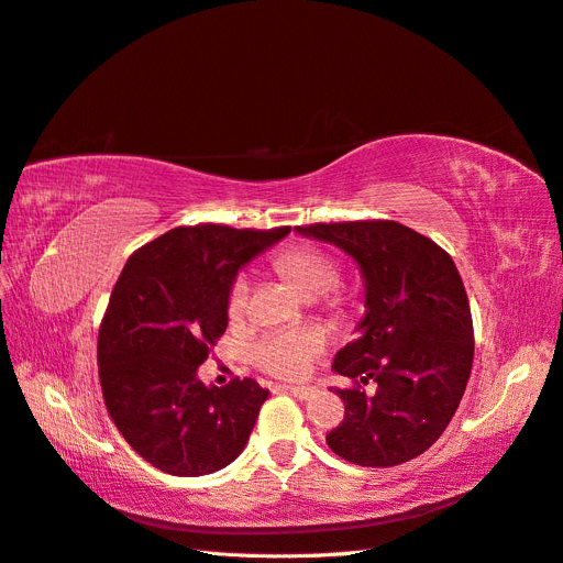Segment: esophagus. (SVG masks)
Listing matches in <instances>:
<instances>
[{"mask_svg":"<svg viewBox=\"0 0 563 563\" xmlns=\"http://www.w3.org/2000/svg\"><path fill=\"white\" fill-rule=\"evenodd\" d=\"M280 391H287V394H292L295 398H299V400H311L313 396H316V389L313 387H290V384H283V387H278Z\"/></svg>","mask_w":563,"mask_h":563,"instance_id":"34e87169","label":"esophagus"}]
</instances>
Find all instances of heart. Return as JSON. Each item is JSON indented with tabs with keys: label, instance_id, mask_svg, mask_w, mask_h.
Returning <instances> with one entry per match:
<instances>
[{
	"label": "heart",
	"instance_id": "b5f03b06",
	"mask_svg": "<svg viewBox=\"0 0 563 563\" xmlns=\"http://www.w3.org/2000/svg\"><path fill=\"white\" fill-rule=\"evenodd\" d=\"M276 268L285 278H290L303 295L325 292L336 280L334 260L313 245H292L283 250L276 256ZM250 292L252 283L245 273H240L231 283L227 297V311L231 320L245 318L250 309ZM323 349L325 332L320 328H283L260 336L250 349V358L260 371L273 377L297 379L311 371L313 361L323 353Z\"/></svg>",
	"mask_w": 563,
	"mask_h": 563
}]
</instances>
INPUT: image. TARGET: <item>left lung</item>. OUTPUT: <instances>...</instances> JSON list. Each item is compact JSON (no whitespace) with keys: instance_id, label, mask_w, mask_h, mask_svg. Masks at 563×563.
Segmentation results:
<instances>
[{"instance_id":"left-lung-1","label":"left lung","mask_w":563,"mask_h":563,"mask_svg":"<svg viewBox=\"0 0 563 563\" xmlns=\"http://www.w3.org/2000/svg\"><path fill=\"white\" fill-rule=\"evenodd\" d=\"M297 231L342 247L365 278L361 334L332 363L353 384L334 389L344 420L325 437L330 451L361 467H396L422 455L451 424L474 361L470 299L455 262L389 219ZM371 380L378 389L365 395Z\"/></svg>"}]
</instances>
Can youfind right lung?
Wrapping results in <instances>:
<instances>
[{"instance_id":"right-lung-1","label":"right lung","mask_w":563,"mask_h":563,"mask_svg":"<svg viewBox=\"0 0 563 563\" xmlns=\"http://www.w3.org/2000/svg\"><path fill=\"white\" fill-rule=\"evenodd\" d=\"M287 233L198 223L167 231L126 260L96 358L110 420L159 472L212 474L243 453L268 391L250 377L205 387L198 367L227 332L238 268Z\"/></svg>"}]
</instances>
